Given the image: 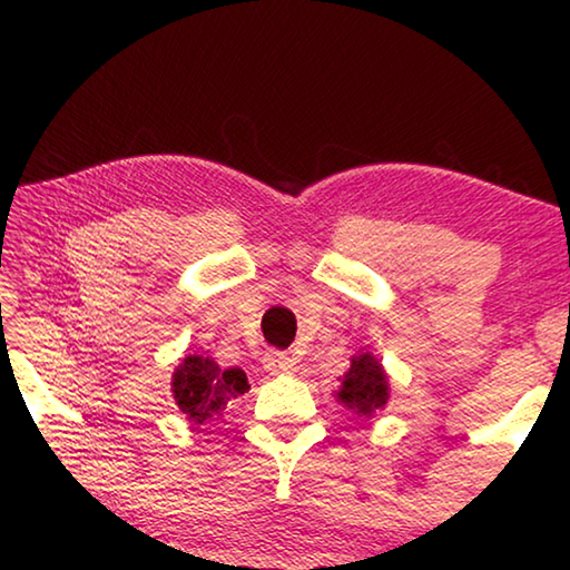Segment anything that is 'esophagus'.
<instances>
[{"instance_id": "34e87169", "label": "esophagus", "mask_w": 570, "mask_h": 570, "mask_svg": "<svg viewBox=\"0 0 570 570\" xmlns=\"http://www.w3.org/2000/svg\"><path fill=\"white\" fill-rule=\"evenodd\" d=\"M264 367L268 370V373H292V370L296 367V360L292 355H286V352L271 350L264 357Z\"/></svg>"}]
</instances>
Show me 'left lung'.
Masks as SVG:
<instances>
[{
  "mask_svg": "<svg viewBox=\"0 0 570 570\" xmlns=\"http://www.w3.org/2000/svg\"><path fill=\"white\" fill-rule=\"evenodd\" d=\"M334 395L342 405H347L352 413L363 415V419H373L377 411L385 409L387 399H391V385H387L385 370L373 352H360L350 360V370Z\"/></svg>",
  "mask_w": 570,
  "mask_h": 570,
  "instance_id": "8db88e82",
  "label": "left lung"
}]
</instances>
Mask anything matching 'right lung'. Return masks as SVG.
I'll return each mask as SVG.
<instances>
[{
    "label": "right lung",
    "mask_w": 570,
    "mask_h": 570,
    "mask_svg": "<svg viewBox=\"0 0 570 570\" xmlns=\"http://www.w3.org/2000/svg\"><path fill=\"white\" fill-rule=\"evenodd\" d=\"M248 387V377L240 367L223 370L205 355H187L171 375L175 403L193 423H205L220 415L228 401L238 399Z\"/></svg>",
    "instance_id": "add662e5"
}]
</instances>
